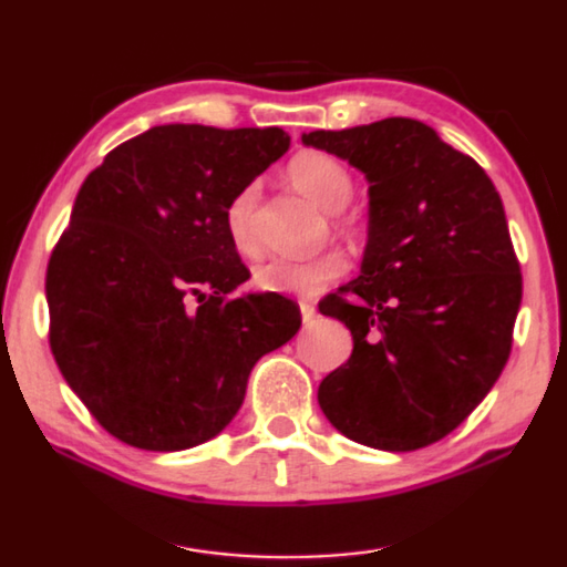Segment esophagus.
<instances>
[{
    "label": "esophagus",
    "mask_w": 567,
    "mask_h": 567,
    "mask_svg": "<svg viewBox=\"0 0 567 567\" xmlns=\"http://www.w3.org/2000/svg\"><path fill=\"white\" fill-rule=\"evenodd\" d=\"M300 316H302V323L310 326L316 321V308L313 306H300Z\"/></svg>",
    "instance_id": "1"
}]
</instances>
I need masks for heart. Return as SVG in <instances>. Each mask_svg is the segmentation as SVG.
I'll return each instance as SVG.
<instances>
[{"mask_svg":"<svg viewBox=\"0 0 567 567\" xmlns=\"http://www.w3.org/2000/svg\"><path fill=\"white\" fill-rule=\"evenodd\" d=\"M287 179L306 195L310 203L321 207L326 213H339L352 203L354 195V177L339 158L321 151H306L298 154L287 164ZM259 187L246 185L234 200L226 207V234L234 244L236 251L254 254L259 249L257 228H254V215H257ZM341 226L352 230V223L339 218ZM347 272L344 254L329 251L313 259H267L265 265L254 269V282L267 292H285V295H310L321 292L326 285L339 280Z\"/></svg>","mask_w":567,"mask_h":567,"instance_id":"b5f03b06","label":"heart"}]
</instances>
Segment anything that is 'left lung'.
I'll use <instances>...</instances> for the list:
<instances>
[{
  "label": "left lung",
  "instance_id": "obj_1",
  "mask_svg": "<svg viewBox=\"0 0 567 567\" xmlns=\"http://www.w3.org/2000/svg\"><path fill=\"white\" fill-rule=\"evenodd\" d=\"M367 179L360 277L321 306L352 331L318 403L372 450L411 452L457 429L496 385L522 306L504 203L481 166L411 117L302 133Z\"/></svg>",
  "mask_w": 567,
  "mask_h": 567
}]
</instances>
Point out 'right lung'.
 Returning a JSON list of instances; mask_svg holds the SVG:
<instances>
[{"label":"right lung","instance_id":"1","mask_svg":"<svg viewBox=\"0 0 567 567\" xmlns=\"http://www.w3.org/2000/svg\"><path fill=\"white\" fill-rule=\"evenodd\" d=\"M287 148L282 127L156 125L84 179L48 261L51 352L115 440L148 452L213 440L254 364L298 333L282 295L230 298L249 269L226 234L228 203Z\"/></svg>","mask_w":567,"mask_h":567}]
</instances>
